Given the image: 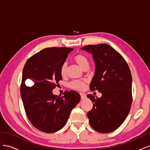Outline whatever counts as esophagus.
Here are the masks:
<instances>
[{"label":"esophagus","instance_id":"obj_1","mask_svg":"<svg viewBox=\"0 0 150 150\" xmlns=\"http://www.w3.org/2000/svg\"><path fill=\"white\" fill-rule=\"evenodd\" d=\"M80 95H81V99H85L86 98V95L84 93H80Z\"/></svg>","mask_w":150,"mask_h":150}]
</instances>
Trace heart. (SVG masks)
I'll use <instances>...</instances> for the list:
<instances>
[{"label": "heart", "instance_id": "heart-1", "mask_svg": "<svg viewBox=\"0 0 150 150\" xmlns=\"http://www.w3.org/2000/svg\"><path fill=\"white\" fill-rule=\"evenodd\" d=\"M74 61L78 63L79 66L84 69L86 67L89 66V61L88 58L83 54H78L74 57ZM67 63L64 62L62 64L60 69V73L62 76H65L67 71ZM86 80H74L70 83L71 88L77 90H83L85 88Z\"/></svg>", "mask_w": 150, "mask_h": 150}]
</instances>
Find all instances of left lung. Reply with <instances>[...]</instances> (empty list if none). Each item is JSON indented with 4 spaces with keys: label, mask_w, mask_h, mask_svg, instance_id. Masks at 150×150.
<instances>
[{
    "label": "left lung",
    "mask_w": 150,
    "mask_h": 150,
    "mask_svg": "<svg viewBox=\"0 0 150 150\" xmlns=\"http://www.w3.org/2000/svg\"><path fill=\"white\" fill-rule=\"evenodd\" d=\"M81 49L92 54L95 73L90 89L98 90L101 98L88 94L93 103L88 112L89 123L99 133L116 130L128 116L132 103V77L121 54L110 45H88Z\"/></svg>",
    "instance_id": "obj_1"
}]
</instances>
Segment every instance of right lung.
<instances>
[{
	"mask_svg": "<svg viewBox=\"0 0 150 150\" xmlns=\"http://www.w3.org/2000/svg\"><path fill=\"white\" fill-rule=\"evenodd\" d=\"M72 50L44 49L31 56L24 65L21 94L25 111L31 124L44 133L62 129L81 99L79 94L74 91H66L62 96L52 91L62 79L61 67ZM28 79L33 81L30 86L25 85Z\"/></svg>",
	"mask_w": 150,
	"mask_h": 150,
	"instance_id": "obj_1",
	"label": "right lung"
}]
</instances>
